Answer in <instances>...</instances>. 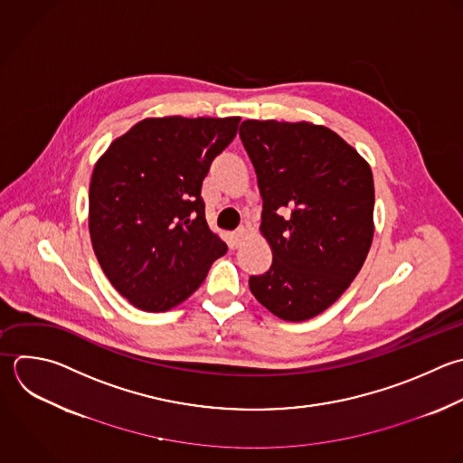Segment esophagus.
I'll return each instance as SVG.
<instances>
[{"instance_id":"1","label":"esophagus","mask_w":463,"mask_h":463,"mask_svg":"<svg viewBox=\"0 0 463 463\" xmlns=\"http://www.w3.org/2000/svg\"><path fill=\"white\" fill-rule=\"evenodd\" d=\"M246 233H248V230H246V228H239V230H235V232H233V246H241V242L244 241Z\"/></svg>"}]
</instances>
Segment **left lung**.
Segmentation results:
<instances>
[{
    "label": "left lung",
    "instance_id": "left-lung-1",
    "mask_svg": "<svg viewBox=\"0 0 463 463\" xmlns=\"http://www.w3.org/2000/svg\"><path fill=\"white\" fill-rule=\"evenodd\" d=\"M262 197L260 232L273 262L250 277L255 298L282 320L327 309L358 275L374 224L369 165L333 130L248 119L239 130Z\"/></svg>",
    "mask_w": 463,
    "mask_h": 463
}]
</instances>
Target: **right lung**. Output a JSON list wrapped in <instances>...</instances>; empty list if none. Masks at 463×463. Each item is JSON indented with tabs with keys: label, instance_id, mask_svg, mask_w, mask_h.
I'll return each mask as SVG.
<instances>
[{
	"label": "right lung",
	"instance_id": "add662e5",
	"mask_svg": "<svg viewBox=\"0 0 463 463\" xmlns=\"http://www.w3.org/2000/svg\"><path fill=\"white\" fill-rule=\"evenodd\" d=\"M241 118H148L94 166L89 230L94 253L128 302L168 311L228 251L204 217L203 181L233 141Z\"/></svg>",
	"mask_w": 463,
	"mask_h": 463
}]
</instances>
